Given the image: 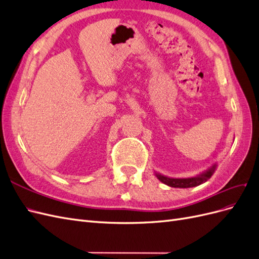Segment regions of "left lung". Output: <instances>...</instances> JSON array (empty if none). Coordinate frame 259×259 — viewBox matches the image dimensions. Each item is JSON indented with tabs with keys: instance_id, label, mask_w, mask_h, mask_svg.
I'll return each instance as SVG.
<instances>
[{
	"instance_id": "left-lung-1",
	"label": "left lung",
	"mask_w": 259,
	"mask_h": 259,
	"mask_svg": "<svg viewBox=\"0 0 259 259\" xmlns=\"http://www.w3.org/2000/svg\"><path fill=\"white\" fill-rule=\"evenodd\" d=\"M217 168V164H213L209 168H207L206 170L202 171L199 175L194 176V177H188V178H173V177H167L164 176L160 173H156L154 171L155 176L158 177V179L160 182H162L163 184H165L169 187H174V188H191V187H197L201 184H204L205 182L213 176V174L215 173V170Z\"/></svg>"
}]
</instances>
